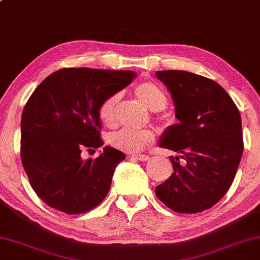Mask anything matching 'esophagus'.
Wrapping results in <instances>:
<instances>
[{
	"instance_id": "34e87169",
	"label": "esophagus",
	"mask_w": 260,
	"mask_h": 260,
	"mask_svg": "<svg viewBox=\"0 0 260 260\" xmlns=\"http://www.w3.org/2000/svg\"><path fill=\"white\" fill-rule=\"evenodd\" d=\"M131 157L136 158V159L141 160V161H148L150 159V157L148 155H133Z\"/></svg>"
}]
</instances>
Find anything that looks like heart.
Instances as JSON below:
<instances>
[{
    "mask_svg": "<svg viewBox=\"0 0 260 260\" xmlns=\"http://www.w3.org/2000/svg\"><path fill=\"white\" fill-rule=\"evenodd\" d=\"M135 93L146 108L152 111H161L168 105V96L163 88L153 81H142L135 86ZM119 100V93L114 92L105 97L100 103L99 117L105 125L115 123L116 107ZM155 141L153 134L148 130L122 129L111 134L109 143L114 148L122 151L136 153L148 148Z\"/></svg>",
    "mask_w": 260,
    "mask_h": 260,
    "instance_id": "b5f03b06",
    "label": "heart"
}]
</instances>
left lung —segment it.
Masks as SVG:
<instances>
[{"instance_id": "8db88e82", "label": "left lung", "mask_w": 260, "mask_h": 260, "mask_svg": "<svg viewBox=\"0 0 260 260\" xmlns=\"http://www.w3.org/2000/svg\"><path fill=\"white\" fill-rule=\"evenodd\" d=\"M156 76L170 90L179 121L165 130L159 146L180 153L170 157L174 174L156 187V196L178 213L202 212L217 204L235 179L244 148L239 110L210 78L183 70Z\"/></svg>"}]
</instances>
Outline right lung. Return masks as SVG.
<instances>
[{
  "label": "right lung",
  "mask_w": 260,
  "mask_h": 260,
  "mask_svg": "<svg viewBox=\"0 0 260 260\" xmlns=\"http://www.w3.org/2000/svg\"><path fill=\"white\" fill-rule=\"evenodd\" d=\"M136 76L129 70L63 68L29 97L21 119V159L30 185L50 208L88 212L105 198L125 155L105 146L96 159L83 150L103 145L100 103Z\"/></svg>",
  "instance_id": "1"
}]
</instances>
